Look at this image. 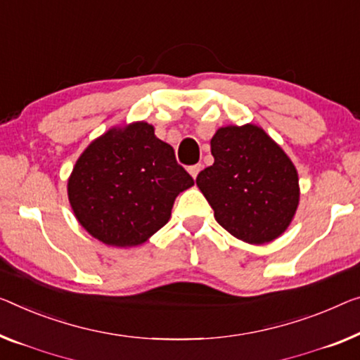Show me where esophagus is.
Wrapping results in <instances>:
<instances>
[{
    "label": "esophagus",
    "mask_w": 360,
    "mask_h": 360,
    "mask_svg": "<svg viewBox=\"0 0 360 360\" xmlns=\"http://www.w3.org/2000/svg\"><path fill=\"white\" fill-rule=\"evenodd\" d=\"M200 169H202V165H194V166H191L189 168V174L192 176V178H197L198 176V173H200Z\"/></svg>",
    "instance_id": "1"
}]
</instances>
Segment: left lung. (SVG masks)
Listing matches in <instances>:
<instances>
[{"mask_svg": "<svg viewBox=\"0 0 360 360\" xmlns=\"http://www.w3.org/2000/svg\"><path fill=\"white\" fill-rule=\"evenodd\" d=\"M210 146L214 163L195 182L219 226L254 245L280 238L300 197L291 158L255 124L219 127Z\"/></svg>", "mask_w": 360, "mask_h": 360, "instance_id": "left-lung-1", "label": "left lung"}]
</instances>
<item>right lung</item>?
Listing matches in <instances>:
<instances>
[{"mask_svg":"<svg viewBox=\"0 0 360 360\" xmlns=\"http://www.w3.org/2000/svg\"><path fill=\"white\" fill-rule=\"evenodd\" d=\"M194 186L169 143L146 121L115 126L80 153L68 179L77 221L100 243L137 248L171 218L174 200Z\"/></svg>","mask_w":360,"mask_h":360,"instance_id":"add662e5","label":"right lung"}]
</instances>
